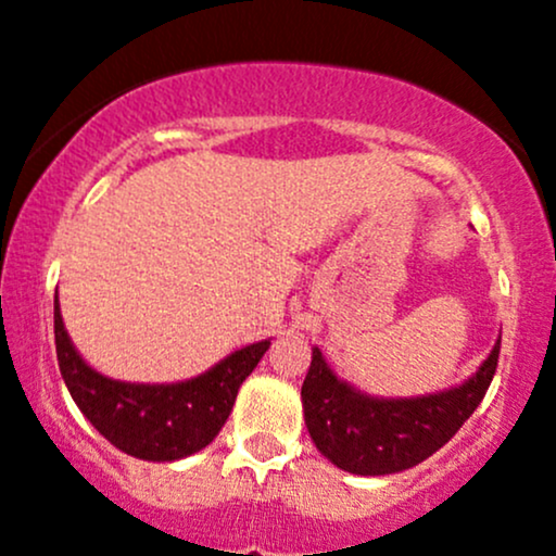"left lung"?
I'll return each mask as SVG.
<instances>
[{
	"label": "left lung",
	"mask_w": 556,
	"mask_h": 556,
	"mask_svg": "<svg viewBox=\"0 0 556 556\" xmlns=\"http://www.w3.org/2000/svg\"><path fill=\"white\" fill-rule=\"evenodd\" d=\"M500 344L473 379L416 400H376L337 379L314 348L303 397L305 426L327 460L348 473L389 476L424 463L473 416L496 374Z\"/></svg>",
	"instance_id": "8db88e82"
}]
</instances>
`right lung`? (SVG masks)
Returning a JSON list of instances; mask_svg holds the SVG:
<instances>
[{"mask_svg":"<svg viewBox=\"0 0 556 556\" xmlns=\"http://www.w3.org/2000/svg\"><path fill=\"white\" fill-rule=\"evenodd\" d=\"M54 344L62 379L93 429L127 455L154 463L180 460L214 442L240 384L269 350V340L248 344L212 371L180 384H127L93 371L75 353L56 300Z\"/></svg>","mask_w":556,"mask_h":556,"instance_id":"add662e5","label":"right lung"}]
</instances>
